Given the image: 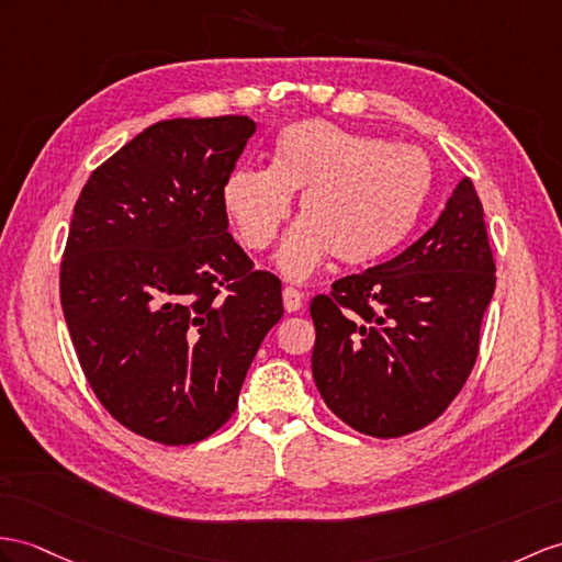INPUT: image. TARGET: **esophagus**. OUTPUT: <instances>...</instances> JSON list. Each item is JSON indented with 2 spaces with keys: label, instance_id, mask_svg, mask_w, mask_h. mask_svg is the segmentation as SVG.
I'll return each mask as SVG.
<instances>
[{
  "label": "esophagus",
  "instance_id": "esophagus-1",
  "mask_svg": "<svg viewBox=\"0 0 562 562\" xmlns=\"http://www.w3.org/2000/svg\"><path fill=\"white\" fill-rule=\"evenodd\" d=\"M283 307H285V312H297L300 307H303V293L295 291L293 285H285V289H283Z\"/></svg>",
  "mask_w": 562,
  "mask_h": 562
}]
</instances>
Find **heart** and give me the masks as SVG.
I'll list each match as a JSON object with an SVG mask.
<instances>
[{
    "label": "heart",
    "mask_w": 562,
    "mask_h": 562,
    "mask_svg": "<svg viewBox=\"0 0 562 562\" xmlns=\"http://www.w3.org/2000/svg\"><path fill=\"white\" fill-rule=\"evenodd\" d=\"M434 171L417 147L389 145L324 119L281 128L269 167H238L224 178L222 200L240 240L262 250L303 193V218L277 252L289 279H307L326 257L350 267L391 255L415 228Z\"/></svg>",
    "instance_id": "heart-1"
}]
</instances>
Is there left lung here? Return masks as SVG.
Instances as JSON below:
<instances>
[{"mask_svg":"<svg viewBox=\"0 0 562 562\" xmlns=\"http://www.w3.org/2000/svg\"><path fill=\"white\" fill-rule=\"evenodd\" d=\"M494 289L482 202L462 178L407 250L312 300V376L328 409L376 439L427 427L472 372Z\"/></svg>","mask_w":562,"mask_h":562,"instance_id":"8db88e82","label":"left lung"}]
</instances>
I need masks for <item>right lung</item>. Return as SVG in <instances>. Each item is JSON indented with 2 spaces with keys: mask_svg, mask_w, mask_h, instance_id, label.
Instances as JSON below:
<instances>
[{
  "mask_svg": "<svg viewBox=\"0 0 562 562\" xmlns=\"http://www.w3.org/2000/svg\"><path fill=\"white\" fill-rule=\"evenodd\" d=\"M248 116L171 119L92 171L61 259L78 362L123 427L164 446L207 439L281 319V281L255 271L222 200Z\"/></svg>",
  "mask_w": 562,
  "mask_h": 562,
  "instance_id": "obj_1",
  "label": "right lung"
}]
</instances>
